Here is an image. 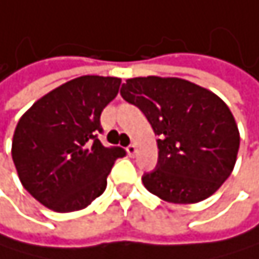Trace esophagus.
I'll return each mask as SVG.
<instances>
[{"label": "esophagus", "mask_w": 259, "mask_h": 259, "mask_svg": "<svg viewBox=\"0 0 259 259\" xmlns=\"http://www.w3.org/2000/svg\"><path fill=\"white\" fill-rule=\"evenodd\" d=\"M127 152H128V155H132V156H134V155H135V153L138 152V146H137L135 143H132L131 146L127 147Z\"/></svg>", "instance_id": "1"}]
</instances>
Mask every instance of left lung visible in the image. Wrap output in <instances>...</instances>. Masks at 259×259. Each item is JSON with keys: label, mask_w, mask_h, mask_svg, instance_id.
<instances>
[{"label": "left lung", "mask_w": 259, "mask_h": 259, "mask_svg": "<svg viewBox=\"0 0 259 259\" xmlns=\"http://www.w3.org/2000/svg\"><path fill=\"white\" fill-rule=\"evenodd\" d=\"M121 97L150 122L158 144L156 169L144 187L175 204H193L213 195L230 177L239 132L227 104L213 92L181 78L127 79Z\"/></svg>", "instance_id": "8db88e82"}]
</instances>
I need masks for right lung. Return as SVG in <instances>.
I'll list each match as a JSON object with an SVG mask.
<instances>
[{
    "instance_id": "obj_1",
    "label": "right lung",
    "mask_w": 259,
    "mask_h": 259,
    "mask_svg": "<svg viewBox=\"0 0 259 259\" xmlns=\"http://www.w3.org/2000/svg\"><path fill=\"white\" fill-rule=\"evenodd\" d=\"M121 79L84 75L39 98L16 124L12 158L23 187L53 212L85 209L107 186L121 147H104L103 109Z\"/></svg>"
}]
</instances>
